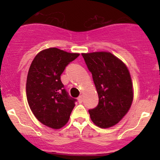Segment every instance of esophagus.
I'll list each match as a JSON object with an SVG mask.
<instances>
[{"instance_id": "34e87169", "label": "esophagus", "mask_w": 160, "mask_h": 160, "mask_svg": "<svg viewBox=\"0 0 160 160\" xmlns=\"http://www.w3.org/2000/svg\"><path fill=\"white\" fill-rule=\"evenodd\" d=\"M78 101H79V103L83 102V96H81V95H80V96L78 97Z\"/></svg>"}]
</instances>
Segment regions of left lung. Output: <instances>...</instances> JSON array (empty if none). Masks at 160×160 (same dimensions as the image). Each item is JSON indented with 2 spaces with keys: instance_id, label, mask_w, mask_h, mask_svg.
Returning <instances> with one entry per match:
<instances>
[{
  "instance_id": "8db88e82",
  "label": "left lung",
  "mask_w": 160,
  "mask_h": 160,
  "mask_svg": "<svg viewBox=\"0 0 160 160\" xmlns=\"http://www.w3.org/2000/svg\"><path fill=\"white\" fill-rule=\"evenodd\" d=\"M92 74L99 101L90 109L92 122L100 128L116 125L126 114L133 100L130 73L126 66L110 52L83 53Z\"/></svg>"
}]
</instances>
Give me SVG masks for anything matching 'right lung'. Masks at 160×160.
Masks as SVG:
<instances>
[{
	"label": "right lung",
	"instance_id": "obj_1",
	"mask_svg": "<svg viewBox=\"0 0 160 160\" xmlns=\"http://www.w3.org/2000/svg\"><path fill=\"white\" fill-rule=\"evenodd\" d=\"M80 54L49 48L40 52L28 70L26 94L28 105L41 123L60 128L69 121L77 100L69 95L60 76Z\"/></svg>",
	"mask_w": 160,
	"mask_h": 160
}]
</instances>
